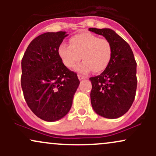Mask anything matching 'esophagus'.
Segmentation results:
<instances>
[{
    "instance_id": "obj_1",
    "label": "esophagus",
    "mask_w": 156,
    "mask_h": 156,
    "mask_svg": "<svg viewBox=\"0 0 156 156\" xmlns=\"http://www.w3.org/2000/svg\"><path fill=\"white\" fill-rule=\"evenodd\" d=\"M78 79H79L80 80H83V79H85L86 77L85 76H82V75L78 74Z\"/></svg>"
}]
</instances>
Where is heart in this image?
Instances as JSON below:
<instances>
[{"label": "heart", "mask_w": 156, "mask_h": 156, "mask_svg": "<svg viewBox=\"0 0 156 156\" xmlns=\"http://www.w3.org/2000/svg\"><path fill=\"white\" fill-rule=\"evenodd\" d=\"M58 53L67 68H73L81 58L83 62L76 65L75 69L87 74L92 69L94 73L104 70L112 58V47L107 39H100L90 33H81L71 37L69 45L61 44Z\"/></svg>", "instance_id": "1"}]
</instances>
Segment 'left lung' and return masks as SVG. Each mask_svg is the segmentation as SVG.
I'll use <instances>...</instances> for the list:
<instances>
[{
	"label": "left lung",
	"instance_id": "8db88e82",
	"mask_svg": "<svg viewBox=\"0 0 156 156\" xmlns=\"http://www.w3.org/2000/svg\"><path fill=\"white\" fill-rule=\"evenodd\" d=\"M89 31L103 36L112 47V58L105 70L89 78L92 106L98 115L117 119L129 110L135 98L136 62L129 44L112 29L90 28Z\"/></svg>",
	"mask_w": 156,
	"mask_h": 156
}]
</instances>
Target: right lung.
<instances>
[{
    "instance_id": "obj_1",
    "label": "right lung",
    "mask_w": 156,
    "mask_h": 156,
    "mask_svg": "<svg viewBox=\"0 0 156 156\" xmlns=\"http://www.w3.org/2000/svg\"><path fill=\"white\" fill-rule=\"evenodd\" d=\"M66 31L47 32L31 41L23 57L21 87L25 100L37 117L47 122L68 114L80 81L58 55Z\"/></svg>"
}]
</instances>
